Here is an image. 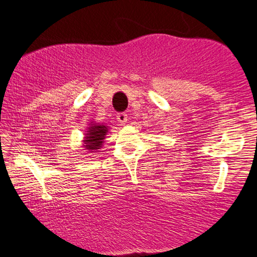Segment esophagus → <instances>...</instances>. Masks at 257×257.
<instances>
[{"mask_svg":"<svg viewBox=\"0 0 257 257\" xmlns=\"http://www.w3.org/2000/svg\"><path fill=\"white\" fill-rule=\"evenodd\" d=\"M116 119H117V121H119L120 123H126L127 122V120H128V115L126 113H117V115H116Z\"/></svg>","mask_w":257,"mask_h":257,"instance_id":"34e87169","label":"esophagus"}]
</instances>
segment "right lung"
I'll list each match as a JSON object with an SVG mask.
<instances>
[{"mask_svg": "<svg viewBox=\"0 0 257 257\" xmlns=\"http://www.w3.org/2000/svg\"><path fill=\"white\" fill-rule=\"evenodd\" d=\"M107 127L103 125H95L92 123L91 127H89L87 131L85 141L84 143L86 146H84L87 150H96L99 149V147H102V142L104 140V136L107 134Z\"/></svg>", "mask_w": 257, "mask_h": 257, "instance_id": "add662e5", "label": "right lung"}]
</instances>
